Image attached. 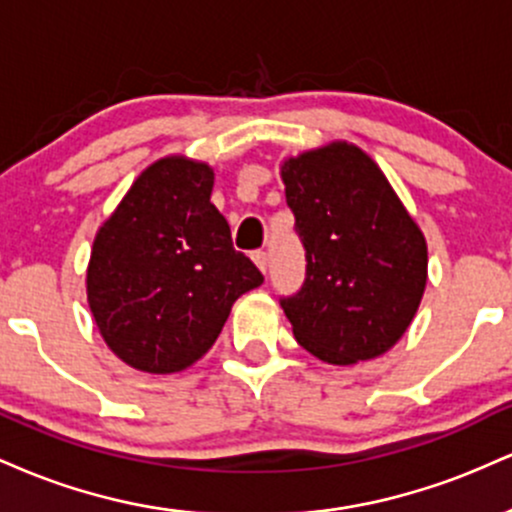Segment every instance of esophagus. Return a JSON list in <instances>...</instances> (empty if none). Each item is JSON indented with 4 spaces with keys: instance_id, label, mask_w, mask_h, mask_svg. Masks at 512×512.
Here are the masks:
<instances>
[{
    "instance_id": "34e87169",
    "label": "esophagus",
    "mask_w": 512,
    "mask_h": 512,
    "mask_svg": "<svg viewBox=\"0 0 512 512\" xmlns=\"http://www.w3.org/2000/svg\"><path fill=\"white\" fill-rule=\"evenodd\" d=\"M252 262H255L257 267H260V272H262V274L267 272V267H269L267 252H264V250H257V252H252Z\"/></svg>"
}]
</instances>
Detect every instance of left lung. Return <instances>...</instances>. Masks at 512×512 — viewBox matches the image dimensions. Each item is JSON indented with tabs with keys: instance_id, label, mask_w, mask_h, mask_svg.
I'll return each instance as SVG.
<instances>
[{
	"instance_id": "obj_1",
	"label": "left lung",
	"mask_w": 512,
	"mask_h": 512,
	"mask_svg": "<svg viewBox=\"0 0 512 512\" xmlns=\"http://www.w3.org/2000/svg\"><path fill=\"white\" fill-rule=\"evenodd\" d=\"M281 180L308 260L301 291L281 298L293 337L332 366L383 356L424 298L428 248L419 223L356 144L286 158Z\"/></svg>"
}]
</instances>
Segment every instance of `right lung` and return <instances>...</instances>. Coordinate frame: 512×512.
Masks as SVG:
<instances>
[{
	"instance_id": "obj_1",
	"label": "right lung",
	"mask_w": 512,
	"mask_h": 512,
	"mask_svg": "<svg viewBox=\"0 0 512 512\" xmlns=\"http://www.w3.org/2000/svg\"><path fill=\"white\" fill-rule=\"evenodd\" d=\"M214 170L187 156L142 170L98 228L86 296L98 332L127 366L178 373L214 346L233 303L262 284L211 204Z\"/></svg>"
}]
</instances>
